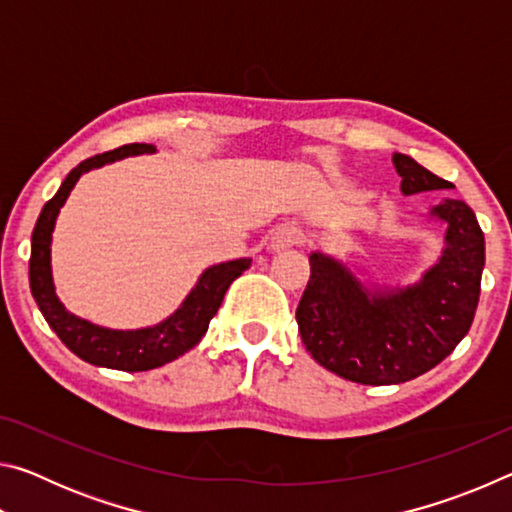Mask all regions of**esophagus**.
Wrapping results in <instances>:
<instances>
[{"instance_id": "1", "label": "esophagus", "mask_w": 512, "mask_h": 512, "mask_svg": "<svg viewBox=\"0 0 512 512\" xmlns=\"http://www.w3.org/2000/svg\"><path fill=\"white\" fill-rule=\"evenodd\" d=\"M298 244V230L291 228V225H282V228H277L271 239H268V248L273 250V253H284V250H289Z\"/></svg>"}]
</instances>
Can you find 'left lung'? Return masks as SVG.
<instances>
[{
  "label": "left lung",
  "mask_w": 512,
  "mask_h": 512,
  "mask_svg": "<svg viewBox=\"0 0 512 512\" xmlns=\"http://www.w3.org/2000/svg\"><path fill=\"white\" fill-rule=\"evenodd\" d=\"M404 196L449 189L411 155L393 153ZM429 219L445 223L443 253L420 280L363 282L339 257L314 250L296 311L302 343L320 366L368 386L402 384L452 354L470 332L481 293L485 237L472 207L443 198Z\"/></svg>",
  "instance_id": "left-lung-1"
}]
</instances>
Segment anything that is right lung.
Wrapping results in <instances>:
<instances>
[{"instance_id":"right-lung-1","label":"right lung","mask_w":512,"mask_h":512,"mask_svg":"<svg viewBox=\"0 0 512 512\" xmlns=\"http://www.w3.org/2000/svg\"><path fill=\"white\" fill-rule=\"evenodd\" d=\"M151 144H126L121 149L94 155L83 160L79 167L67 173L63 185L51 201L45 203L38 216L36 228L31 235V259H29V282L31 293L38 302V309L49 323V327L58 334L76 357L92 363L99 368L142 372L164 366L173 359L183 357L194 345L203 339L210 320L219 311L225 291L235 277L250 266L248 257L232 259L205 268L194 284V289L187 293L176 311L158 325L140 327V329H110L103 325H94L90 320L74 316L67 311L63 302L56 296L54 275H51V235H54L56 219L60 207L65 205L67 196L72 194L74 185L79 183L83 173L99 169L103 164H112L124 160L128 155L153 153Z\"/></svg>"}]
</instances>
